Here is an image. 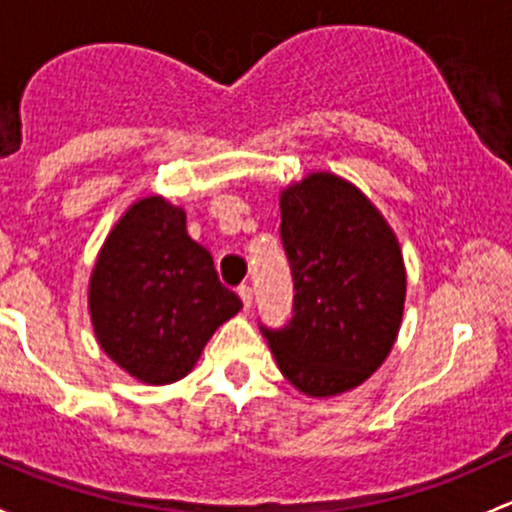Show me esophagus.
Returning <instances> with one entry per match:
<instances>
[{
  "instance_id": "1",
  "label": "esophagus",
  "mask_w": 512,
  "mask_h": 512,
  "mask_svg": "<svg viewBox=\"0 0 512 512\" xmlns=\"http://www.w3.org/2000/svg\"><path fill=\"white\" fill-rule=\"evenodd\" d=\"M238 294H240V299H242V306H245V309H250V306H252V289H250V284H242V287H238Z\"/></svg>"
}]
</instances>
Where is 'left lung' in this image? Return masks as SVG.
<instances>
[{
  "mask_svg": "<svg viewBox=\"0 0 512 512\" xmlns=\"http://www.w3.org/2000/svg\"><path fill=\"white\" fill-rule=\"evenodd\" d=\"M294 316L262 328L284 378L309 397L363 385L397 341L407 272L400 240L351 181L311 171L279 193Z\"/></svg>",
  "mask_w": 512,
  "mask_h": 512,
  "instance_id": "obj_1",
  "label": "left lung"
}]
</instances>
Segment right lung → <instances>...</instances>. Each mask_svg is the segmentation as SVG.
I'll return each instance as SVG.
<instances>
[{
  "label": "right lung",
  "instance_id": "obj_1",
  "mask_svg": "<svg viewBox=\"0 0 512 512\" xmlns=\"http://www.w3.org/2000/svg\"><path fill=\"white\" fill-rule=\"evenodd\" d=\"M95 338L112 363L144 385L186 378L211 336L242 309L211 252L164 196L134 201L102 242L90 272Z\"/></svg>",
  "mask_w": 512,
  "mask_h": 512
}]
</instances>
